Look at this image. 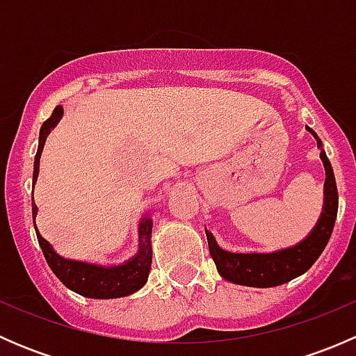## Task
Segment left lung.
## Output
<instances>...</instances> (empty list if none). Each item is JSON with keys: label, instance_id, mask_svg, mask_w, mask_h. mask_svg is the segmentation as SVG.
I'll list each match as a JSON object with an SVG mask.
<instances>
[{"label": "left lung", "instance_id": "1", "mask_svg": "<svg viewBox=\"0 0 356 356\" xmlns=\"http://www.w3.org/2000/svg\"><path fill=\"white\" fill-rule=\"evenodd\" d=\"M307 131L317 139L318 148H322V141L315 134L314 129L307 127ZM321 158L325 167L324 208H322L321 218L314 231L296 246L274 251V253H231V251L222 250L215 241L213 234L204 229L208 250L217 265L218 274L225 281L251 286V288H274V286L286 284L298 275L305 274L317 261L332 234L337 215V201H339L331 161L324 149H321Z\"/></svg>", "mask_w": 356, "mask_h": 356}]
</instances>
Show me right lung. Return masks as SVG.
<instances>
[{
  "mask_svg": "<svg viewBox=\"0 0 356 356\" xmlns=\"http://www.w3.org/2000/svg\"><path fill=\"white\" fill-rule=\"evenodd\" d=\"M63 108L56 106L53 110L51 117L42 124L39 131V148L35 153L34 160V181L39 174V156H41L42 148H44L46 136L49 134L53 127L58 124L62 118ZM35 213L38 207L32 204V217H34L35 227ZM152 227L153 220L149 217H143L139 222V251L136 257L127 260L122 265H113V267H103V265L88 264V261L68 260V258L60 257L51 245L39 234L35 229L39 246H41L42 254L48 261L49 268L55 272L56 277L67 286L68 289L75 291L77 294L86 298H95V300H110V298L129 296L141 289L148 281L149 268H152Z\"/></svg>",
  "mask_w": 356,
  "mask_h": 356,
  "instance_id": "1",
  "label": "right lung"
}]
</instances>
